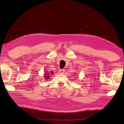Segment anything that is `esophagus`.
Wrapping results in <instances>:
<instances>
[{
	"instance_id": "obj_1",
	"label": "esophagus",
	"mask_w": 124,
	"mask_h": 124,
	"mask_svg": "<svg viewBox=\"0 0 124 124\" xmlns=\"http://www.w3.org/2000/svg\"><path fill=\"white\" fill-rule=\"evenodd\" d=\"M59 72L61 73H63L65 72V69H59Z\"/></svg>"
}]
</instances>
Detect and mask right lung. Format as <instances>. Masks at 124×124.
Returning a JSON list of instances; mask_svg holds the SVG:
<instances>
[{"label":"right lung","instance_id":"right-lung-1","mask_svg":"<svg viewBox=\"0 0 124 124\" xmlns=\"http://www.w3.org/2000/svg\"><path fill=\"white\" fill-rule=\"evenodd\" d=\"M53 72H52V71H51V73H50L47 72V71H46L45 72V73H44V78L45 79H46V80H47L48 79H49V78H50V75H51V74H53Z\"/></svg>","mask_w":124,"mask_h":124}]
</instances>
